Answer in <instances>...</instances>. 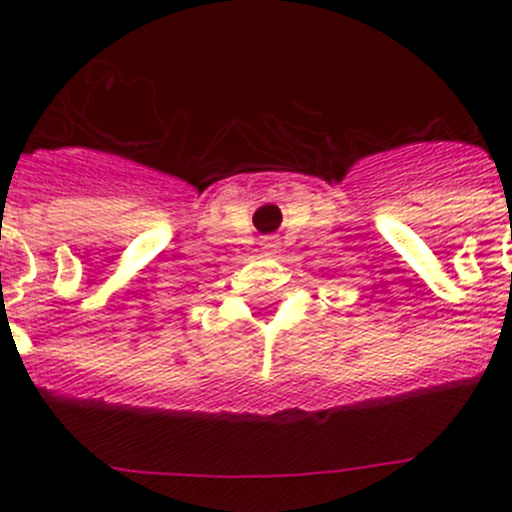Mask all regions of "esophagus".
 I'll return each instance as SVG.
<instances>
[{
  "mask_svg": "<svg viewBox=\"0 0 512 512\" xmlns=\"http://www.w3.org/2000/svg\"><path fill=\"white\" fill-rule=\"evenodd\" d=\"M277 247H280V242H277L275 237H265V240H262V252H265V255H275Z\"/></svg>",
  "mask_w": 512,
  "mask_h": 512,
  "instance_id": "obj_1",
  "label": "esophagus"
}]
</instances>
